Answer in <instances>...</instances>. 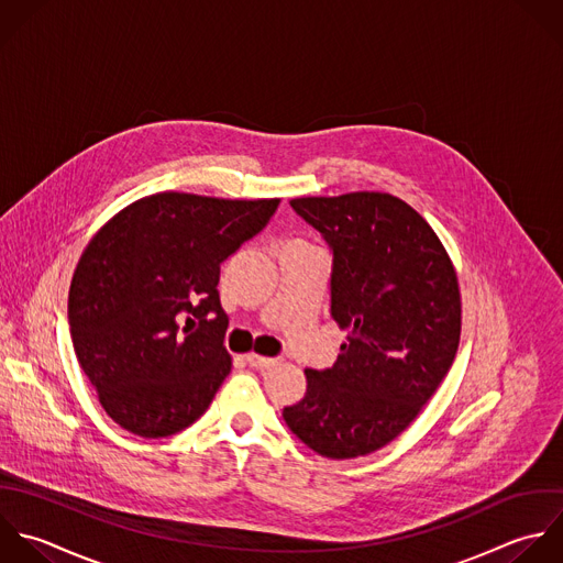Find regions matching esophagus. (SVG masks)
I'll list each match as a JSON object with an SVG mask.
<instances>
[{
    "label": "esophagus",
    "mask_w": 563,
    "mask_h": 563,
    "mask_svg": "<svg viewBox=\"0 0 563 563\" xmlns=\"http://www.w3.org/2000/svg\"><path fill=\"white\" fill-rule=\"evenodd\" d=\"M245 360H247V364L252 368H258V371H265V368H269V366H274L278 362L276 357H263V355H256V353H250Z\"/></svg>",
    "instance_id": "34e87169"
}]
</instances>
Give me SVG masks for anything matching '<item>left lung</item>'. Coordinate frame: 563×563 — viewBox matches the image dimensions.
<instances>
[{
    "label": "left lung",
    "mask_w": 563,
    "mask_h": 563,
    "mask_svg": "<svg viewBox=\"0 0 563 563\" xmlns=\"http://www.w3.org/2000/svg\"><path fill=\"white\" fill-rule=\"evenodd\" d=\"M289 203L333 250L331 316L349 338L331 368L305 371L307 393L283 419L320 456H366L395 441L448 375L461 342L459 276L430 223L395 195Z\"/></svg>",
    "instance_id": "left-lung-1"
}]
</instances>
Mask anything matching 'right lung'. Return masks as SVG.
<instances>
[{
    "instance_id": "right-lung-1",
    "label": "right lung",
    "mask_w": 563,
    "mask_h": 563,
    "mask_svg": "<svg viewBox=\"0 0 563 563\" xmlns=\"http://www.w3.org/2000/svg\"><path fill=\"white\" fill-rule=\"evenodd\" d=\"M278 203L157 192L122 208L87 243L69 285V333L120 428L164 439L208 410L232 368L217 291L221 263L267 225Z\"/></svg>"
}]
</instances>
